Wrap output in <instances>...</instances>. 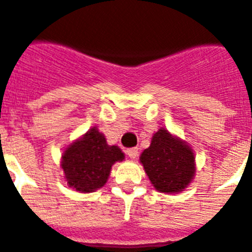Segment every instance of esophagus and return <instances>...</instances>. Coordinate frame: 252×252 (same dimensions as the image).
Masks as SVG:
<instances>
[{"instance_id": "esophagus-1", "label": "esophagus", "mask_w": 252, "mask_h": 252, "mask_svg": "<svg viewBox=\"0 0 252 252\" xmlns=\"http://www.w3.org/2000/svg\"><path fill=\"white\" fill-rule=\"evenodd\" d=\"M126 154H127L128 158H132V160H135V158H138V148H128V150L126 151Z\"/></svg>"}]
</instances>
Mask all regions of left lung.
Returning <instances> with one entry per match:
<instances>
[{"mask_svg": "<svg viewBox=\"0 0 252 252\" xmlns=\"http://www.w3.org/2000/svg\"><path fill=\"white\" fill-rule=\"evenodd\" d=\"M139 160L152 186L164 194L182 192L196 173L192 148L164 127L155 132Z\"/></svg>", "mask_w": 252, "mask_h": 252, "instance_id": "obj_1", "label": "left lung"}]
</instances>
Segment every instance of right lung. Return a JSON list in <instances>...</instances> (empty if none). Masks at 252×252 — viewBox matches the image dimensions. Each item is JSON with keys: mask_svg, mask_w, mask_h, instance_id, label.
Wrapping results in <instances>:
<instances>
[{"mask_svg": "<svg viewBox=\"0 0 252 252\" xmlns=\"http://www.w3.org/2000/svg\"><path fill=\"white\" fill-rule=\"evenodd\" d=\"M124 160L121 148L109 146L105 135L94 126L63 151L61 169L69 187L79 192H94L105 185L117 161Z\"/></svg>", "mask_w": 252, "mask_h": 252, "instance_id": "add662e5", "label": "right lung"}]
</instances>
